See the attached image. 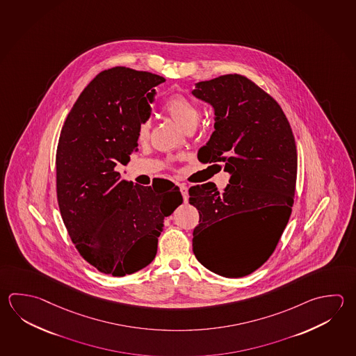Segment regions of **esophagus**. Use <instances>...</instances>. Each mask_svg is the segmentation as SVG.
I'll list each match as a JSON object with an SVG mask.
<instances>
[{"mask_svg": "<svg viewBox=\"0 0 356 356\" xmlns=\"http://www.w3.org/2000/svg\"><path fill=\"white\" fill-rule=\"evenodd\" d=\"M179 188H180V191H181L182 197H184V202H188V188L186 185H179Z\"/></svg>", "mask_w": 356, "mask_h": 356, "instance_id": "esophagus-1", "label": "esophagus"}]
</instances>
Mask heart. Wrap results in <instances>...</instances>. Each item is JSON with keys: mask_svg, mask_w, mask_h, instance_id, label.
Returning a JSON list of instances; mask_svg holds the SVG:
<instances>
[{"mask_svg": "<svg viewBox=\"0 0 356 356\" xmlns=\"http://www.w3.org/2000/svg\"><path fill=\"white\" fill-rule=\"evenodd\" d=\"M165 111L185 131L194 129L200 120L199 108L181 94H175L172 97H170L168 102L165 103ZM148 132H149V121L142 120L137 129L138 138L141 140L146 138Z\"/></svg>", "mask_w": 356, "mask_h": 356, "instance_id": "b5f03b06", "label": "heart"}]
</instances>
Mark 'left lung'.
Returning a JSON list of instances; mask_svg holds the SVG:
<instances>
[{
	"label": "left lung",
	"instance_id": "left-lung-1",
	"mask_svg": "<svg viewBox=\"0 0 356 356\" xmlns=\"http://www.w3.org/2000/svg\"><path fill=\"white\" fill-rule=\"evenodd\" d=\"M195 98L214 108V132L197 157L222 162L230 175L222 193L213 182L193 186L188 202L199 210L193 250L205 268L239 278L267 262L289 222L295 197V137L280 104L248 78L222 75L199 81ZM254 212L263 230L242 248L225 242L232 217Z\"/></svg>",
	"mask_w": 356,
	"mask_h": 356
}]
</instances>
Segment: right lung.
<instances>
[{
    "mask_svg": "<svg viewBox=\"0 0 356 356\" xmlns=\"http://www.w3.org/2000/svg\"><path fill=\"white\" fill-rule=\"evenodd\" d=\"M160 75L115 67L102 72L75 102L56 149L63 222L89 264L114 277L154 261L163 219L182 204L177 186L161 194L122 179L114 168L138 151V124L151 115Z\"/></svg>",
    "mask_w": 356,
    "mask_h": 356,
    "instance_id": "add662e5",
    "label": "right lung"
}]
</instances>
